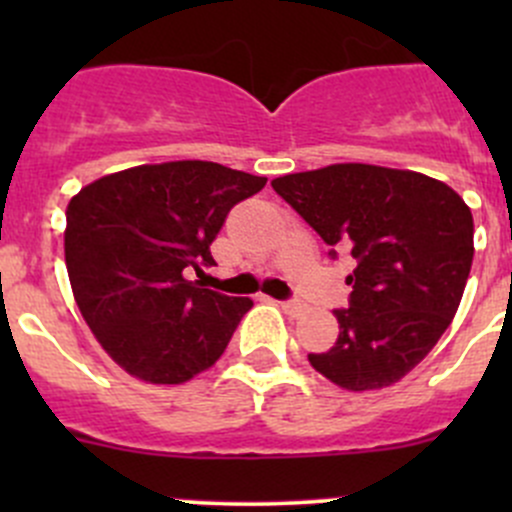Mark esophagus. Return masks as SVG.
<instances>
[{"label":"esophagus","instance_id":"obj_1","mask_svg":"<svg viewBox=\"0 0 512 512\" xmlns=\"http://www.w3.org/2000/svg\"><path fill=\"white\" fill-rule=\"evenodd\" d=\"M280 309L285 314H289V317H299V314H304V307L297 302H280Z\"/></svg>","mask_w":512,"mask_h":512}]
</instances>
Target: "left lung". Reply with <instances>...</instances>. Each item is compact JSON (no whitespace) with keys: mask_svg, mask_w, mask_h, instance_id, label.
<instances>
[{"mask_svg":"<svg viewBox=\"0 0 512 512\" xmlns=\"http://www.w3.org/2000/svg\"><path fill=\"white\" fill-rule=\"evenodd\" d=\"M272 188L356 260L349 309L334 312L337 342L309 364L347 391L404 379L458 312L473 265L471 208L441 180L369 163L289 173Z\"/></svg>","mask_w":512,"mask_h":512,"instance_id":"left-lung-1","label":"left lung"}]
</instances>
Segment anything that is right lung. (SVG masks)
Masks as SVG:
<instances>
[{
  "label": "right lung",
  "instance_id": "obj_1",
  "mask_svg": "<svg viewBox=\"0 0 512 512\" xmlns=\"http://www.w3.org/2000/svg\"><path fill=\"white\" fill-rule=\"evenodd\" d=\"M265 183L210 160H170L103 175L69 200L74 299L126 374L185 384L223 356L252 299L203 289L183 272L215 265L210 242L230 208Z\"/></svg>",
  "mask_w": 512,
  "mask_h": 512
}]
</instances>
